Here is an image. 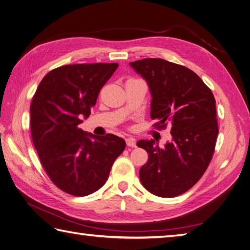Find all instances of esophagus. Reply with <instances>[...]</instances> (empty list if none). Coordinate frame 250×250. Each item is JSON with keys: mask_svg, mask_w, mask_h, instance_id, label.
<instances>
[{"mask_svg": "<svg viewBox=\"0 0 250 250\" xmlns=\"http://www.w3.org/2000/svg\"><path fill=\"white\" fill-rule=\"evenodd\" d=\"M125 144H126V146H131V148H135V146H136L135 139H134V138H131V137H129V138H126V139H125Z\"/></svg>", "mask_w": 250, "mask_h": 250, "instance_id": "esophagus-1", "label": "esophagus"}]
</instances>
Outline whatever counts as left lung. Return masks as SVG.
<instances>
[{
	"mask_svg": "<svg viewBox=\"0 0 250 250\" xmlns=\"http://www.w3.org/2000/svg\"><path fill=\"white\" fill-rule=\"evenodd\" d=\"M148 82L154 127L171 125L172 140L161 148L154 140H139L149 153L139 170L140 182L151 193L175 197L200 181L212 159L217 126L215 99L193 70L157 58L131 62Z\"/></svg>",
	"mask_w": 250,
	"mask_h": 250,
	"instance_id": "left-lung-1",
	"label": "left lung"
}]
</instances>
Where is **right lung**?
I'll return each instance as SVG.
<instances>
[{"mask_svg": "<svg viewBox=\"0 0 250 250\" xmlns=\"http://www.w3.org/2000/svg\"><path fill=\"white\" fill-rule=\"evenodd\" d=\"M117 67L118 63L57 67L44 76L31 99V139L50 181L65 193L85 196L100 189L125 148L116 135L95 136L78 126Z\"/></svg>", "mask_w": 250, "mask_h": 250, "instance_id": "obj_1", "label": "right lung"}]
</instances>
